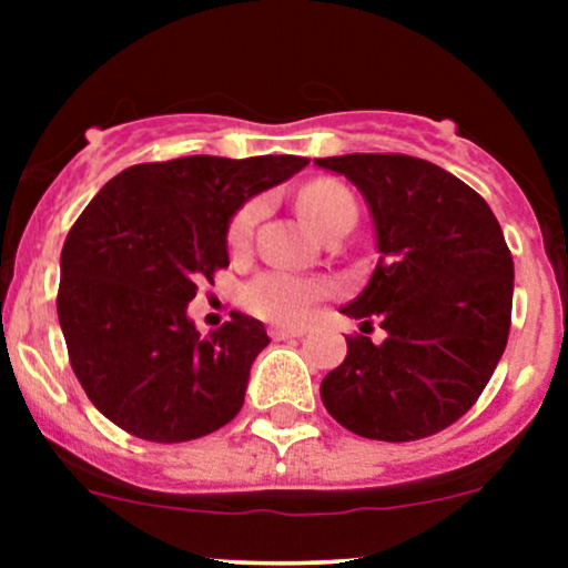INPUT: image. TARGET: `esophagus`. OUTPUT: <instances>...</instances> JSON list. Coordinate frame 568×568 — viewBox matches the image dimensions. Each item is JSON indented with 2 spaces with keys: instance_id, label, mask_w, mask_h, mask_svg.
<instances>
[{
  "instance_id": "34e87169",
  "label": "esophagus",
  "mask_w": 568,
  "mask_h": 568,
  "mask_svg": "<svg viewBox=\"0 0 568 568\" xmlns=\"http://www.w3.org/2000/svg\"><path fill=\"white\" fill-rule=\"evenodd\" d=\"M270 336L275 338V342H285V338H298V336H304V331H298V328H285V325H272Z\"/></svg>"
}]
</instances>
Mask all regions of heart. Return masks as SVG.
I'll list each match as a JSON object with an SVG mask.
<instances>
[{
    "mask_svg": "<svg viewBox=\"0 0 568 568\" xmlns=\"http://www.w3.org/2000/svg\"><path fill=\"white\" fill-rule=\"evenodd\" d=\"M298 211L317 237H323L338 224H347V221L355 224L357 216V205L349 189L331 179L312 181L310 186H304L302 197H298ZM258 213H262V202H251L234 216L230 230L232 245L240 247L247 243ZM328 291V283H323V280L296 277L288 272H266L247 285L243 298L247 310L256 312L258 317H266V321L302 323L312 312V306L321 302Z\"/></svg>",
    "mask_w": 568,
    "mask_h": 568,
    "instance_id": "1",
    "label": "heart"
}]
</instances>
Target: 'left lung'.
I'll return each instance as SVG.
<instances>
[{"label":"left lung","mask_w":568,"mask_h":568,"mask_svg":"<svg viewBox=\"0 0 568 568\" xmlns=\"http://www.w3.org/2000/svg\"><path fill=\"white\" fill-rule=\"evenodd\" d=\"M366 200L374 275L342 315L387 338H347L321 384L323 406L349 433L406 443L467 414L491 379L513 312V256L491 207L465 181L406 154L315 160Z\"/></svg>","instance_id":"8db88e82"}]
</instances>
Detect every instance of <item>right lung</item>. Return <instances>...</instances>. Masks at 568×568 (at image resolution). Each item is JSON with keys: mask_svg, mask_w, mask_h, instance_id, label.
<instances>
[{"mask_svg": "<svg viewBox=\"0 0 568 568\" xmlns=\"http://www.w3.org/2000/svg\"><path fill=\"white\" fill-rule=\"evenodd\" d=\"M306 162L296 154L146 162L90 200L61 251L58 321L77 379L116 427L181 443L237 416L270 336L243 312L200 336L186 306L197 283L230 266L234 213Z\"/></svg>", "mask_w": 568, "mask_h": 568, "instance_id": "obj_1", "label": "right lung"}]
</instances>
